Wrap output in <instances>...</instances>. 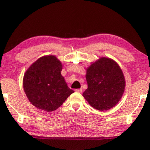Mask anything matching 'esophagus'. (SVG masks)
Returning <instances> with one entry per match:
<instances>
[{
    "label": "esophagus",
    "instance_id": "esophagus-1",
    "mask_svg": "<svg viewBox=\"0 0 150 150\" xmlns=\"http://www.w3.org/2000/svg\"><path fill=\"white\" fill-rule=\"evenodd\" d=\"M75 91L77 93H82V89L81 88H77V89L75 90Z\"/></svg>",
    "mask_w": 150,
    "mask_h": 150
}]
</instances>
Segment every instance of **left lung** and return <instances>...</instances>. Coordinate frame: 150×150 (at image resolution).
I'll list each match as a JSON object with an SVG mask.
<instances>
[{"mask_svg": "<svg viewBox=\"0 0 150 150\" xmlns=\"http://www.w3.org/2000/svg\"><path fill=\"white\" fill-rule=\"evenodd\" d=\"M88 88L83 93L92 107L108 110L115 106L122 96L125 79L120 67L115 61L100 58L87 69Z\"/></svg>", "mask_w": 150, "mask_h": 150, "instance_id": "obj_1", "label": "left lung"}]
</instances>
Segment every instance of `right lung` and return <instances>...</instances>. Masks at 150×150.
<instances>
[{"instance_id":"obj_1","label":"right lung","mask_w":150,"mask_h":150,"mask_svg":"<svg viewBox=\"0 0 150 150\" xmlns=\"http://www.w3.org/2000/svg\"><path fill=\"white\" fill-rule=\"evenodd\" d=\"M62 70V63L54 55H47L38 59L25 73L24 92L35 107L54 111L74 93L61 75Z\"/></svg>"}]
</instances>
